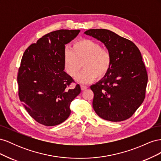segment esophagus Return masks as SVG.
I'll return each mask as SVG.
<instances>
[{
  "label": "esophagus",
  "mask_w": 161,
  "mask_h": 161,
  "mask_svg": "<svg viewBox=\"0 0 161 161\" xmlns=\"http://www.w3.org/2000/svg\"><path fill=\"white\" fill-rule=\"evenodd\" d=\"M80 89H81V90L84 91V90H85L86 89H87V86H85V85H80Z\"/></svg>",
  "instance_id": "1"
}]
</instances>
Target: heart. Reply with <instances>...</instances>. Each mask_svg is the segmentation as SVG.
I'll list each match as a JSON object with an SVG mask.
<instances>
[{
    "label": "heart",
    "instance_id": "b5f03b06",
    "mask_svg": "<svg viewBox=\"0 0 161 161\" xmlns=\"http://www.w3.org/2000/svg\"><path fill=\"white\" fill-rule=\"evenodd\" d=\"M112 62L109 50L101 47L99 43L90 39L76 42L71 50H66L63 56V64L66 72L72 78L77 75V81L82 84L91 83L96 77L101 79L109 70Z\"/></svg>",
    "mask_w": 161,
    "mask_h": 161
}]
</instances>
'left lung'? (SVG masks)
<instances>
[{
	"mask_svg": "<svg viewBox=\"0 0 161 161\" xmlns=\"http://www.w3.org/2000/svg\"><path fill=\"white\" fill-rule=\"evenodd\" d=\"M85 33L103 42L112 56L107 75L91 86L95 111L110 121L130 118L144 101L148 82L139 49L131 41L105 29H92Z\"/></svg>",
	"mask_w": 161,
	"mask_h": 161,
	"instance_id": "left-lung-1",
	"label": "left lung"
}]
</instances>
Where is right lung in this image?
Here are the masks:
<instances>
[{"mask_svg": "<svg viewBox=\"0 0 161 161\" xmlns=\"http://www.w3.org/2000/svg\"><path fill=\"white\" fill-rule=\"evenodd\" d=\"M79 30L47 33L24 52L19 68L18 95L24 108L37 122L46 126L62 123L70 114V103L80 92L79 85L64 70L65 45Z\"/></svg>", "mask_w": 161, "mask_h": 161, "instance_id": "obj_1", "label": "right lung"}]
</instances>
